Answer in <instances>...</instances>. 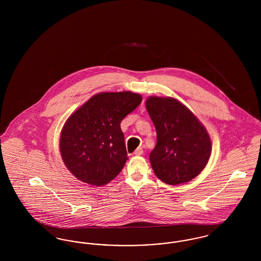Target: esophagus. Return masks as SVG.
Instances as JSON below:
<instances>
[{
	"mask_svg": "<svg viewBox=\"0 0 261 261\" xmlns=\"http://www.w3.org/2000/svg\"><path fill=\"white\" fill-rule=\"evenodd\" d=\"M143 153H144V150H143L142 148L137 149L136 150H135V152H134V154H135V155H142Z\"/></svg>",
	"mask_w": 261,
	"mask_h": 261,
	"instance_id": "esophagus-1",
	"label": "esophagus"
}]
</instances>
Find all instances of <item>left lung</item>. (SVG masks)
<instances>
[{
    "label": "left lung",
    "instance_id": "8db88e82",
    "mask_svg": "<svg viewBox=\"0 0 261 261\" xmlns=\"http://www.w3.org/2000/svg\"><path fill=\"white\" fill-rule=\"evenodd\" d=\"M146 108L158 135L149 153L153 172L168 185L190 182L210 161L212 147L207 130L185 105L171 97L150 96Z\"/></svg>",
    "mask_w": 261,
    "mask_h": 261
}]
</instances>
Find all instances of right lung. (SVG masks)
I'll use <instances>...</instances> for the list:
<instances>
[{
	"mask_svg": "<svg viewBox=\"0 0 261 261\" xmlns=\"http://www.w3.org/2000/svg\"><path fill=\"white\" fill-rule=\"evenodd\" d=\"M142 101L131 91L101 92L78 108L65 121L60 151L65 167L89 185L109 184L128 160L120 122Z\"/></svg>",
	"mask_w": 261,
	"mask_h": 261,
	"instance_id": "obj_1",
	"label": "right lung"
}]
</instances>
